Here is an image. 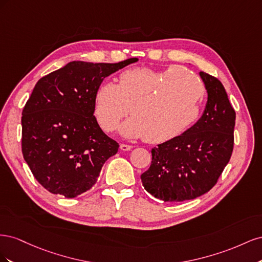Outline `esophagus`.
I'll return each instance as SVG.
<instances>
[{"label": "esophagus", "instance_id": "esophagus-1", "mask_svg": "<svg viewBox=\"0 0 262 262\" xmlns=\"http://www.w3.org/2000/svg\"><path fill=\"white\" fill-rule=\"evenodd\" d=\"M120 148H121V150H130L133 148V146L129 145V144H120Z\"/></svg>", "mask_w": 262, "mask_h": 262}]
</instances>
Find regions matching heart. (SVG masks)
<instances>
[{"label": "heart", "mask_w": 262, "mask_h": 262, "mask_svg": "<svg viewBox=\"0 0 262 262\" xmlns=\"http://www.w3.org/2000/svg\"><path fill=\"white\" fill-rule=\"evenodd\" d=\"M205 89L196 75L180 66L163 71L141 68L123 71L118 83H101L94 96V115L106 132L132 115L121 132L160 144L178 138L200 116Z\"/></svg>", "instance_id": "1"}]
</instances>
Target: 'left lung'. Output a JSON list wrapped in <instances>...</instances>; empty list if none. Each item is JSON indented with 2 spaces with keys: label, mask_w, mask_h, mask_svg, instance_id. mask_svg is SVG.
Returning a JSON list of instances; mask_svg holds the SVG:
<instances>
[{
  "label": "left lung",
  "mask_w": 262,
  "mask_h": 262,
  "mask_svg": "<svg viewBox=\"0 0 262 262\" xmlns=\"http://www.w3.org/2000/svg\"><path fill=\"white\" fill-rule=\"evenodd\" d=\"M200 76L208 91L201 119L152 148V163L141 175L146 191L164 202L192 200L210 191L233 153L235 110L219 78L205 72Z\"/></svg>",
  "instance_id": "left-lung-1"
}]
</instances>
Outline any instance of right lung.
Instances as JSON below:
<instances>
[{"mask_svg": "<svg viewBox=\"0 0 262 262\" xmlns=\"http://www.w3.org/2000/svg\"><path fill=\"white\" fill-rule=\"evenodd\" d=\"M137 61H73L37 82L23 109L21 152L49 192L74 198L89 191L118 152L94 116V96L105 77Z\"/></svg>", "mask_w": 262, "mask_h": 262, "instance_id": "obj_1", "label": "right lung"}]
</instances>
